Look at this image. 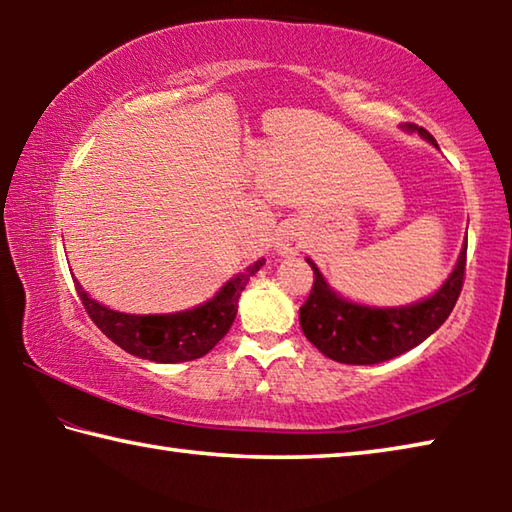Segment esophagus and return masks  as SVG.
I'll list each match as a JSON object with an SVG mask.
<instances>
[{
  "mask_svg": "<svg viewBox=\"0 0 512 512\" xmlns=\"http://www.w3.org/2000/svg\"><path fill=\"white\" fill-rule=\"evenodd\" d=\"M302 246H305V241H302V235L296 228H293V225H289V228H282L280 235H277V239H275V250L280 255H296V253H300Z\"/></svg>",
  "mask_w": 512,
  "mask_h": 512,
  "instance_id": "34e87169",
  "label": "esophagus"
}]
</instances>
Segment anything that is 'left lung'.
I'll list each match as a JSON object with an SVG mask.
<instances>
[{"mask_svg": "<svg viewBox=\"0 0 512 512\" xmlns=\"http://www.w3.org/2000/svg\"><path fill=\"white\" fill-rule=\"evenodd\" d=\"M406 131L420 133L424 140H436L418 124H404ZM467 246L461 250L456 268L447 282L431 298L409 307L377 309L348 302L329 289L316 264L307 259L314 271V287L309 298L300 307V327L307 339L339 363H366L388 361L420 345L427 336L445 323L452 314L465 280Z\"/></svg>", "mask_w": 512, "mask_h": 512, "instance_id": "8db88e82", "label": "left lung"}]
</instances>
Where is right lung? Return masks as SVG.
<instances>
[{
	"mask_svg": "<svg viewBox=\"0 0 512 512\" xmlns=\"http://www.w3.org/2000/svg\"><path fill=\"white\" fill-rule=\"evenodd\" d=\"M262 266L264 259H259V262L246 268V273L232 277L205 305L189 311H178V314H121V311H112L99 305L97 300H92L81 289L79 282H76V293H79L83 307L94 320V325L112 343H117L121 350L158 363L192 361L201 359L203 354L210 352L228 334L232 320L237 316L241 291L246 289L250 275H255Z\"/></svg>",
	"mask_w": 512,
	"mask_h": 512,
	"instance_id": "obj_1",
	"label": "right lung"
}]
</instances>
